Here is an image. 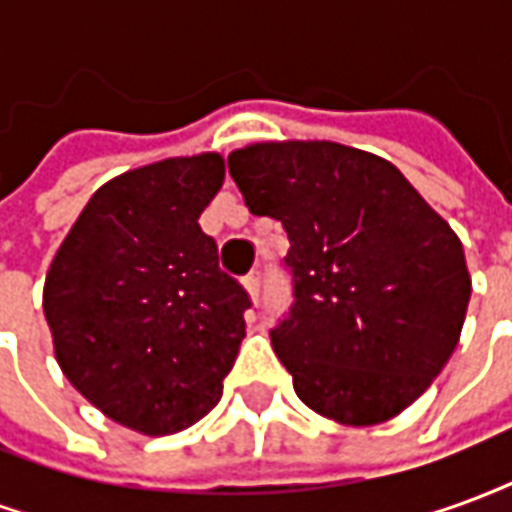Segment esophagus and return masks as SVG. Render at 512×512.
<instances>
[{"mask_svg": "<svg viewBox=\"0 0 512 512\" xmlns=\"http://www.w3.org/2000/svg\"><path fill=\"white\" fill-rule=\"evenodd\" d=\"M244 288L246 293H249V299L257 301V296H260V268H252V271L246 274Z\"/></svg>", "mask_w": 512, "mask_h": 512, "instance_id": "34e87169", "label": "esophagus"}]
</instances>
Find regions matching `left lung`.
Returning a JSON list of instances; mask_svg holds the SVG:
<instances>
[{"mask_svg": "<svg viewBox=\"0 0 512 512\" xmlns=\"http://www.w3.org/2000/svg\"><path fill=\"white\" fill-rule=\"evenodd\" d=\"M227 167L246 208L290 238L293 307L271 345L301 403L351 428L397 417L461 340L472 296L461 238L367 150L255 142Z\"/></svg>", "mask_w": 512, "mask_h": 512, "instance_id": "left-lung-1", "label": "left lung"}]
</instances>
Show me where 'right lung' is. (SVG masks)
Here are the masks:
<instances>
[{
  "instance_id": "add662e5",
  "label": "right lung",
  "mask_w": 512,
  "mask_h": 512,
  "mask_svg": "<svg viewBox=\"0 0 512 512\" xmlns=\"http://www.w3.org/2000/svg\"><path fill=\"white\" fill-rule=\"evenodd\" d=\"M219 153L128 169L95 191L51 260L43 312L62 373L106 417L169 436L205 417L246 337V290L200 213Z\"/></svg>"
}]
</instances>
